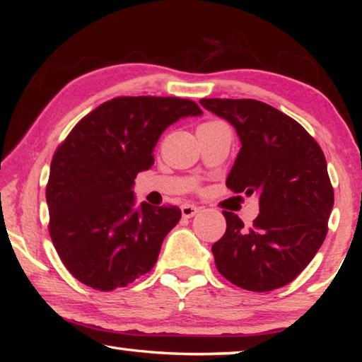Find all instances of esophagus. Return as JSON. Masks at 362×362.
<instances>
[{"mask_svg":"<svg viewBox=\"0 0 362 362\" xmlns=\"http://www.w3.org/2000/svg\"><path fill=\"white\" fill-rule=\"evenodd\" d=\"M182 216L185 217V218H192L193 216H196V214H198L199 211H201V207H198V206H194V204H183L182 207Z\"/></svg>","mask_w":362,"mask_h":362,"instance_id":"obj_1","label":"esophagus"}]
</instances>
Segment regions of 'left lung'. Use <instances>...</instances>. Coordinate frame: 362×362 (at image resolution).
Masks as SVG:
<instances>
[{
  "label": "left lung",
  "mask_w": 362,
  "mask_h": 362,
  "mask_svg": "<svg viewBox=\"0 0 362 362\" xmlns=\"http://www.w3.org/2000/svg\"><path fill=\"white\" fill-rule=\"evenodd\" d=\"M235 127L241 142L226 187L259 196L250 228L223 212L225 235L212 246L216 267L238 287L268 292L289 284L327 235L334 189L321 146L296 119L254 99H201Z\"/></svg>",
  "instance_id": "obj_1"
}]
</instances>
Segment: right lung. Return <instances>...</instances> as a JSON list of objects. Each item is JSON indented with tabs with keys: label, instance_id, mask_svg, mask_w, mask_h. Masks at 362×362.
<instances>
[{
	"label": "right lung",
	"instance_id": "obj_1",
	"mask_svg": "<svg viewBox=\"0 0 362 362\" xmlns=\"http://www.w3.org/2000/svg\"><path fill=\"white\" fill-rule=\"evenodd\" d=\"M203 115L177 97H116L78 122L54 153L46 187L49 233L60 260L97 291L124 287L148 273L177 206H136L134 179L148 170L170 124Z\"/></svg>",
	"mask_w": 362,
	"mask_h": 362
}]
</instances>
